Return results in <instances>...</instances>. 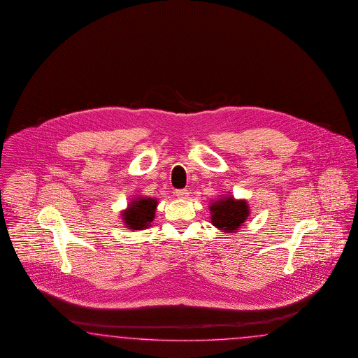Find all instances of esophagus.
<instances>
[{
	"label": "esophagus",
	"mask_w": 358,
	"mask_h": 358,
	"mask_svg": "<svg viewBox=\"0 0 358 358\" xmlns=\"http://www.w3.org/2000/svg\"><path fill=\"white\" fill-rule=\"evenodd\" d=\"M174 193L177 195V198H180V199H186L189 196V192L185 190V189H182V190H176Z\"/></svg>",
	"instance_id": "34e87169"
}]
</instances>
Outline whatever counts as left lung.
Masks as SVG:
<instances>
[{
  "label": "left lung",
  "mask_w": 358,
  "mask_h": 358,
  "mask_svg": "<svg viewBox=\"0 0 358 358\" xmlns=\"http://www.w3.org/2000/svg\"><path fill=\"white\" fill-rule=\"evenodd\" d=\"M211 223L226 234L238 232L250 217V206L245 199H236L232 195L220 196L210 203Z\"/></svg>",
  "instance_id": "8db88e82"
}]
</instances>
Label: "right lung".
I'll use <instances>...</instances> for the list:
<instances>
[{
    "label": "right lung",
    "mask_w": 358,
    "mask_h": 358,
    "mask_svg": "<svg viewBox=\"0 0 358 358\" xmlns=\"http://www.w3.org/2000/svg\"><path fill=\"white\" fill-rule=\"evenodd\" d=\"M157 208V199L151 196L138 195L131 199L126 210L120 213L124 226L131 231H141L151 226Z\"/></svg>",
    "instance_id": "obj_1"
}]
</instances>
